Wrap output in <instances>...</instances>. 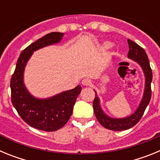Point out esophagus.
I'll list each match as a JSON object with an SVG mask.
<instances>
[{"mask_svg":"<svg viewBox=\"0 0 160 160\" xmlns=\"http://www.w3.org/2000/svg\"><path fill=\"white\" fill-rule=\"evenodd\" d=\"M82 84L83 86H86V87H87V86H90V85L91 84V82H90V79L84 78L82 81Z\"/></svg>","mask_w":160,"mask_h":160,"instance_id":"1","label":"esophagus"}]
</instances>
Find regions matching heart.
Instances as JSON below:
<instances>
[{"label": "heart", "instance_id": "1", "mask_svg": "<svg viewBox=\"0 0 160 160\" xmlns=\"http://www.w3.org/2000/svg\"><path fill=\"white\" fill-rule=\"evenodd\" d=\"M111 43H109V42H106L105 44H104V48H106V49H108V48L111 47Z\"/></svg>", "mask_w": 160, "mask_h": 160}]
</instances>
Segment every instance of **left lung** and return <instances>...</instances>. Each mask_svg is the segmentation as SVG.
I'll return each instance as SVG.
<instances>
[{"label": "left lung", "instance_id": "1", "mask_svg": "<svg viewBox=\"0 0 160 160\" xmlns=\"http://www.w3.org/2000/svg\"><path fill=\"white\" fill-rule=\"evenodd\" d=\"M128 42L129 45V52H128V57L139 64V66L142 67L144 76H145V88H144L143 96H142L140 104L135 112L130 116L122 118H114L109 117L103 112L100 107V100L96 94L94 100L93 102L94 111L98 121L105 128L114 131L128 130L138 123V121L142 118L147 107L149 104L151 97H152L151 83L152 81V71L150 66L148 55L145 50L141 46H138V44L132 42L130 39H128Z\"/></svg>", "mask_w": 160, "mask_h": 160}]
</instances>
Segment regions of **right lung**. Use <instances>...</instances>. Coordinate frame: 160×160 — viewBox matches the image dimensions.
<instances>
[{
	"label": "right lung",
	"instance_id": "right-lung-1",
	"mask_svg": "<svg viewBox=\"0 0 160 160\" xmlns=\"http://www.w3.org/2000/svg\"><path fill=\"white\" fill-rule=\"evenodd\" d=\"M63 35L62 32H50L25 48L20 54L16 69L11 78L12 105L26 123L42 131H55L68 122L82 87L78 85L74 89L41 99L33 97L25 87L24 70L33 52L45 46L58 43Z\"/></svg>",
	"mask_w": 160,
	"mask_h": 160
}]
</instances>
